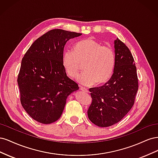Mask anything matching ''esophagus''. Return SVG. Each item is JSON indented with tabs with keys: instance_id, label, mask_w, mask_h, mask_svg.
<instances>
[{
	"instance_id": "esophagus-1",
	"label": "esophagus",
	"mask_w": 158,
	"mask_h": 158,
	"mask_svg": "<svg viewBox=\"0 0 158 158\" xmlns=\"http://www.w3.org/2000/svg\"><path fill=\"white\" fill-rule=\"evenodd\" d=\"M80 89L82 90V91H83V92H86V93H88V92H89V91H88V89H86L85 88H83V87H81L80 88Z\"/></svg>"
}]
</instances>
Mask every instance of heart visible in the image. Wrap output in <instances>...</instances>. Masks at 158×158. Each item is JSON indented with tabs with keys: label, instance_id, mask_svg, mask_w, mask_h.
Returning <instances> with one entry per match:
<instances>
[{
	"label": "heart",
	"instance_id": "b5f03b06",
	"mask_svg": "<svg viewBox=\"0 0 158 158\" xmlns=\"http://www.w3.org/2000/svg\"><path fill=\"white\" fill-rule=\"evenodd\" d=\"M114 50L93 40H81L73 46V51H66L62 56V64L66 73L72 78L77 77L84 64V73L78 82L85 86L96 83L102 84L111 78L115 66Z\"/></svg>",
	"mask_w": 158,
	"mask_h": 158
}]
</instances>
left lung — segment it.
I'll return each mask as SVG.
<instances>
[{"label": "left lung", "instance_id": "1", "mask_svg": "<svg viewBox=\"0 0 158 158\" xmlns=\"http://www.w3.org/2000/svg\"><path fill=\"white\" fill-rule=\"evenodd\" d=\"M116 61L111 77L102 86L89 88L92 102L89 120L100 127L120 121L135 103L138 88L136 67L128 47L118 38L114 41Z\"/></svg>", "mask_w": 158, "mask_h": 158}]
</instances>
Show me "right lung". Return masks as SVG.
I'll return each mask as SVG.
<instances>
[{"label": "right lung", "instance_id": "1", "mask_svg": "<svg viewBox=\"0 0 158 158\" xmlns=\"http://www.w3.org/2000/svg\"><path fill=\"white\" fill-rule=\"evenodd\" d=\"M82 33L52 30L33 43L22 60L18 76L23 108L36 121L50 124L60 117L66 99L78 90L62 64L66 42Z\"/></svg>", "mask_w": 158, "mask_h": 158}]
</instances>
